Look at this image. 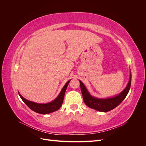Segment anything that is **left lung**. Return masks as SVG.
I'll return each instance as SVG.
<instances>
[{
	"mask_svg": "<svg viewBox=\"0 0 146 146\" xmlns=\"http://www.w3.org/2000/svg\"><path fill=\"white\" fill-rule=\"evenodd\" d=\"M131 73L130 71L129 81L127 83V86L125 88L121 93L111 98H98L92 96L86 89L85 85L82 81L79 80L80 84V88L83 96V101L88 107L97 110L101 112H107L115 108L120 104L126 98L129 93L131 86Z\"/></svg>",
	"mask_w": 146,
	"mask_h": 146,
	"instance_id": "1",
	"label": "left lung"
}]
</instances>
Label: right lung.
<instances>
[{
	"label": "right lung",
	"instance_id": "right-lung-1",
	"mask_svg": "<svg viewBox=\"0 0 146 146\" xmlns=\"http://www.w3.org/2000/svg\"><path fill=\"white\" fill-rule=\"evenodd\" d=\"M70 81V80H69L66 83L64 86L62 88V90L60 91V94L56 97V98L55 99L50 102L46 104H38L32 101L28 100L24 98H23L19 92L18 94L21 99L23 100L24 102L27 105L31 110H33V111L43 114H49L58 110L61 107V106L62 105L65 92L66 89H67V86Z\"/></svg>",
	"mask_w": 146,
	"mask_h": 146
}]
</instances>
